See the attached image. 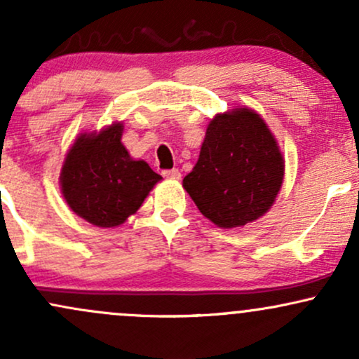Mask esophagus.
I'll return each instance as SVG.
<instances>
[{
	"label": "esophagus",
	"instance_id": "esophagus-1",
	"mask_svg": "<svg viewBox=\"0 0 359 359\" xmlns=\"http://www.w3.org/2000/svg\"><path fill=\"white\" fill-rule=\"evenodd\" d=\"M163 177H165V179L179 180V179H180L179 168H170V170H163Z\"/></svg>",
	"mask_w": 359,
	"mask_h": 359
}]
</instances>
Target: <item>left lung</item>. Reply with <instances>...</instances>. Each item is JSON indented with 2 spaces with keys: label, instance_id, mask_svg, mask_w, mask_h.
Masks as SVG:
<instances>
[{
  "label": "left lung",
  "instance_id": "8db88e82",
  "mask_svg": "<svg viewBox=\"0 0 359 359\" xmlns=\"http://www.w3.org/2000/svg\"><path fill=\"white\" fill-rule=\"evenodd\" d=\"M282 180L283 158L273 135L255 111L240 108L209 123L184 189L214 224L238 228L269 211Z\"/></svg>",
  "mask_w": 359,
  "mask_h": 359
}]
</instances>
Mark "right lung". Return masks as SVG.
<instances>
[{"instance_id":"1","label":"right lung","mask_w":359,"mask_h":359,"mask_svg":"<svg viewBox=\"0 0 359 359\" xmlns=\"http://www.w3.org/2000/svg\"><path fill=\"white\" fill-rule=\"evenodd\" d=\"M123 126L76 140L62 167V194L90 224L113 228L138 211L162 177L147 162L133 160L121 145Z\"/></svg>"}]
</instances>
